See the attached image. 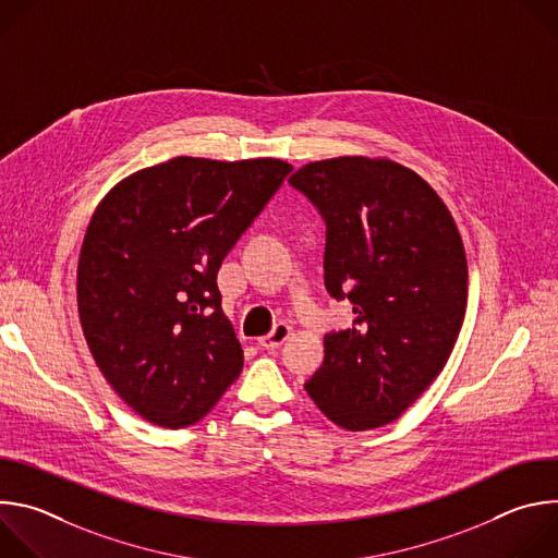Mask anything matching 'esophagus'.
Instances as JSON below:
<instances>
[{"label": "esophagus", "instance_id": "1", "mask_svg": "<svg viewBox=\"0 0 558 558\" xmlns=\"http://www.w3.org/2000/svg\"><path fill=\"white\" fill-rule=\"evenodd\" d=\"M291 336H293V329H291L287 323H278L269 336H265V338L258 340V344H260L263 349H271V351H274V349L282 347Z\"/></svg>", "mask_w": 558, "mask_h": 558}]
</instances>
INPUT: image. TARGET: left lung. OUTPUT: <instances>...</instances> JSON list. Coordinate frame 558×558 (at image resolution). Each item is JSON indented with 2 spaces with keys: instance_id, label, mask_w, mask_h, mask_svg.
<instances>
[{
  "instance_id": "1",
  "label": "left lung",
  "mask_w": 558,
  "mask_h": 558,
  "mask_svg": "<svg viewBox=\"0 0 558 558\" xmlns=\"http://www.w3.org/2000/svg\"><path fill=\"white\" fill-rule=\"evenodd\" d=\"M289 183L327 222L325 282L353 304V327L325 338L304 384L347 430L400 417L446 366L468 302L461 233L439 194L390 158L338 156Z\"/></svg>"
}]
</instances>
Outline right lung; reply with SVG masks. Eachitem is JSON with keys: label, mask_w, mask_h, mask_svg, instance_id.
<instances>
[{"label": "right lung", "mask_w": 558, "mask_h": 558, "mask_svg": "<svg viewBox=\"0 0 558 558\" xmlns=\"http://www.w3.org/2000/svg\"><path fill=\"white\" fill-rule=\"evenodd\" d=\"M291 170L177 156L97 205L76 265L78 320L108 384L149 424H196L241 375L216 276Z\"/></svg>", "instance_id": "add662e5"}]
</instances>
